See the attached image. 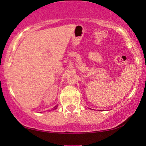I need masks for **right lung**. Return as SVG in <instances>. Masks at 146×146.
Instances as JSON below:
<instances>
[{"label":"right lung","mask_w":146,"mask_h":146,"mask_svg":"<svg viewBox=\"0 0 146 146\" xmlns=\"http://www.w3.org/2000/svg\"><path fill=\"white\" fill-rule=\"evenodd\" d=\"M57 107H58L57 106H55V107H54V108H53V110H56V109H57Z\"/></svg>","instance_id":"obj_1"}]
</instances>
